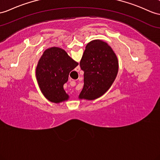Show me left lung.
I'll list each match as a JSON object with an SVG mask.
<instances>
[{"label":"left lung","instance_id":"obj_1","mask_svg":"<svg viewBox=\"0 0 160 160\" xmlns=\"http://www.w3.org/2000/svg\"><path fill=\"white\" fill-rule=\"evenodd\" d=\"M84 72V85L79 99L93 100L104 95L118 75L119 64L111 46L101 40L88 43L80 62Z\"/></svg>","mask_w":160,"mask_h":160}]
</instances>
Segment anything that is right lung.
Instances as JSON below:
<instances>
[{
	"label": "right lung",
	"mask_w": 160,
	"mask_h": 160,
	"mask_svg": "<svg viewBox=\"0 0 160 160\" xmlns=\"http://www.w3.org/2000/svg\"><path fill=\"white\" fill-rule=\"evenodd\" d=\"M78 64L63 49L53 47L45 51L38 62L36 77L45 98L56 104L68 100L63 86L68 81L70 72Z\"/></svg>",
	"instance_id": "1"
}]
</instances>
